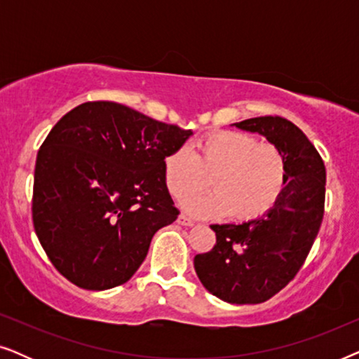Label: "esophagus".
Returning <instances> with one entry per match:
<instances>
[{
    "label": "esophagus",
    "instance_id": "obj_1",
    "mask_svg": "<svg viewBox=\"0 0 359 359\" xmlns=\"http://www.w3.org/2000/svg\"><path fill=\"white\" fill-rule=\"evenodd\" d=\"M178 224H181V225H194V220L191 219V217H188V215L180 214L178 215Z\"/></svg>",
    "mask_w": 359,
    "mask_h": 359
}]
</instances>
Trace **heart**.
<instances>
[{"label": "heart", "instance_id": "1", "mask_svg": "<svg viewBox=\"0 0 359 359\" xmlns=\"http://www.w3.org/2000/svg\"><path fill=\"white\" fill-rule=\"evenodd\" d=\"M212 184L214 191L196 196L186 208L201 215H229L250 220L269 212L281 198L287 161L271 142H258L247 132L220 130L163 158V180L175 199L184 201Z\"/></svg>", "mask_w": 359, "mask_h": 359}]
</instances>
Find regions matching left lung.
Returning a JSON list of instances; mask_svg holds the SVG:
<instances>
[{
  "label": "left lung",
  "instance_id": "8db88e82",
  "mask_svg": "<svg viewBox=\"0 0 359 359\" xmlns=\"http://www.w3.org/2000/svg\"><path fill=\"white\" fill-rule=\"evenodd\" d=\"M258 132L283 150L287 180L276 205L262 217L214 224L215 245L194 257L203 286L230 304H259L296 278L320 230L325 210V165L306 134L279 116L235 124Z\"/></svg>",
  "mask_w": 359,
  "mask_h": 359
}]
</instances>
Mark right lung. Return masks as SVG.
<instances>
[{
  "label": "right lung",
  "mask_w": 359,
  "mask_h": 359,
  "mask_svg": "<svg viewBox=\"0 0 359 359\" xmlns=\"http://www.w3.org/2000/svg\"><path fill=\"white\" fill-rule=\"evenodd\" d=\"M193 134L112 101L67 112L37 154L32 222L57 271L88 291L121 286L180 210L163 158Z\"/></svg>",
  "instance_id": "obj_1"
}]
</instances>
